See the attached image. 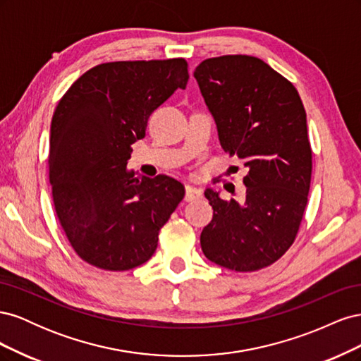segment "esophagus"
<instances>
[{"mask_svg": "<svg viewBox=\"0 0 361 361\" xmlns=\"http://www.w3.org/2000/svg\"><path fill=\"white\" fill-rule=\"evenodd\" d=\"M202 197H203L202 190L191 187V185H188V187L185 188V200H187V202H192V200H197V199H202Z\"/></svg>", "mask_w": 361, "mask_h": 361, "instance_id": "1", "label": "esophagus"}]
</instances>
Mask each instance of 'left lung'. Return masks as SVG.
Wrapping results in <instances>:
<instances>
[{
    "mask_svg": "<svg viewBox=\"0 0 361 361\" xmlns=\"http://www.w3.org/2000/svg\"><path fill=\"white\" fill-rule=\"evenodd\" d=\"M220 145L244 164L241 204L206 190L212 221L200 235L204 256L223 268L269 267L297 238L312 179L307 118L293 84L251 56H221L194 71Z\"/></svg>",
    "mask_w": 361,
    "mask_h": 361,
    "instance_id": "1",
    "label": "left lung"
}]
</instances>
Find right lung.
Listing matches in <instances>:
<instances>
[{"instance_id": "add662e5", "label": "right lung", "mask_w": 361, "mask_h": 361, "mask_svg": "<svg viewBox=\"0 0 361 361\" xmlns=\"http://www.w3.org/2000/svg\"><path fill=\"white\" fill-rule=\"evenodd\" d=\"M188 78L183 59L102 63L60 99L49 137L52 200L68 241L89 265L128 271L155 253L185 188L166 174L135 178L126 164L150 114Z\"/></svg>"}]
</instances>
